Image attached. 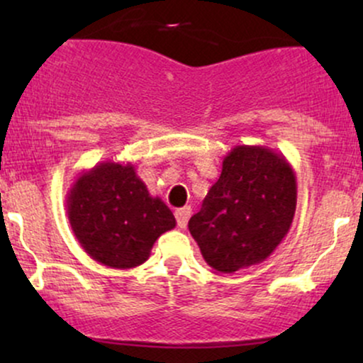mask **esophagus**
Returning a JSON list of instances; mask_svg holds the SVG:
<instances>
[{"instance_id":"1","label":"esophagus","mask_w":363,"mask_h":363,"mask_svg":"<svg viewBox=\"0 0 363 363\" xmlns=\"http://www.w3.org/2000/svg\"><path fill=\"white\" fill-rule=\"evenodd\" d=\"M189 216H191V208L189 206L179 208V210H176V220H177L179 227L184 228L187 225V220H189Z\"/></svg>"}]
</instances>
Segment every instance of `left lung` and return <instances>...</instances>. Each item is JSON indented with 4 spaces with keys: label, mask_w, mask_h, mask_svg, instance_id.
Instances as JSON below:
<instances>
[{
    "label": "left lung",
    "mask_w": 363,
    "mask_h": 363,
    "mask_svg": "<svg viewBox=\"0 0 363 363\" xmlns=\"http://www.w3.org/2000/svg\"><path fill=\"white\" fill-rule=\"evenodd\" d=\"M297 206V179L283 153L261 145H237L189 232L215 273L259 264L289 234Z\"/></svg>",
    "instance_id": "left-lung-1"
}]
</instances>
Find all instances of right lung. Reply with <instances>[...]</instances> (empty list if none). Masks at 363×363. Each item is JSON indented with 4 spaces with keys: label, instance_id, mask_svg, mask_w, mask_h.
Listing matches in <instances>:
<instances>
[{
    "label": "right lung",
    "instance_id": "right-lung-1",
    "mask_svg": "<svg viewBox=\"0 0 363 363\" xmlns=\"http://www.w3.org/2000/svg\"><path fill=\"white\" fill-rule=\"evenodd\" d=\"M74 237L91 259L116 269L143 264L176 218L136 174L133 164L101 162L83 170L66 196Z\"/></svg>",
    "mask_w": 363,
    "mask_h": 363
}]
</instances>
